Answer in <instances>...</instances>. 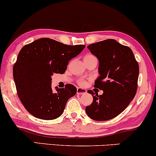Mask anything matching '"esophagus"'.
<instances>
[{
  "label": "esophagus",
  "instance_id": "esophagus-1",
  "mask_svg": "<svg viewBox=\"0 0 156 156\" xmlns=\"http://www.w3.org/2000/svg\"><path fill=\"white\" fill-rule=\"evenodd\" d=\"M85 93H87V90H86V89L79 88V87L77 88V94H85Z\"/></svg>",
  "mask_w": 156,
  "mask_h": 156
}]
</instances>
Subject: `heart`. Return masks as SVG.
<instances>
[{
  "instance_id": "heart-1",
  "label": "heart",
  "mask_w": 156,
  "mask_h": 156,
  "mask_svg": "<svg viewBox=\"0 0 156 156\" xmlns=\"http://www.w3.org/2000/svg\"><path fill=\"white\" fill-rule=\"evenodd\" d=\"M91 58H96L94 55H93L92 54H87L85 57H84V59H91ZM78 84H79L80 86H81V87H84V86L87 84V81L84 80L80 79L78 80Z\"/></svg>"
}]
</instances>
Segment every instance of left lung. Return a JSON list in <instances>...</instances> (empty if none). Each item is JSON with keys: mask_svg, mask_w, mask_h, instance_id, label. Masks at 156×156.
Returning <instances> with one entry per match:
<instances>
[{"mask_svg": "<svg viewBox=\"0 0 156 156\" xmlns=\"http://www.w3.org/2000/svg\"><path fill=\"white\" fill-rule=\"evenodd\" d=\"M87 48L99 60L101 76L94 87L103 93L98 95L88 90L93 102L86 107V112L94 120H108L121 114L136 94L139 64L131 49L114 39H105Z\"/></svg>", "mask_w": 156, "mask_h": 156, "instance_id": "1", "label": "left lung"}]
</instances>
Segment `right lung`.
<instances>
[{
	"mask_svg": "<svg viewBox=\"0 0 156 156\" xmlns=\"http://www.w3.org/2000/svg\"><path fill=\"white\" fill-rule=\"evenodd\" d=\"M84 48V44L67 45L50 38L37 39L23 46L13 66V77L20 100L30 114L44 120L62 115L77 89L67 83L54 92L51 76L64 74L69 61Z\"/></svg>",
	"mask_w": 156,
	"mask_h": 156,
	"instance_id": "obj_1",
	"label": "right lung"
}]
</instances>
